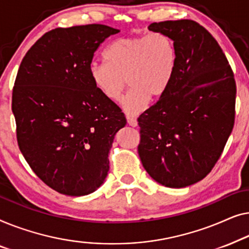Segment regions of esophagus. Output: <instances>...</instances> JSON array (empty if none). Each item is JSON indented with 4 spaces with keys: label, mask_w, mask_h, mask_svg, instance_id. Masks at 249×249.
<instances>
[{
    "label": "esophagus",
    "mask_w": 249,
    "mask_h": 249,
    "mask_svg": "<svg viewBox=\"0 0 249 249\" xmlns=\"http://www.w3.org/2000/svg\"><path fill=\"white\" fill-rule=\"evenodd\" d=\"M126 120H127V124L129 126H133V127L138 126V121H136V118L131 117V116H127V117H126Z\"/></svg>",
    "instance_id": "esophagus-1"
}]
</instances>
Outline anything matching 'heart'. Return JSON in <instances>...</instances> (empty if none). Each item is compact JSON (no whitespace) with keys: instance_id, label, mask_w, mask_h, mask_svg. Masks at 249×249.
<instances>
[{"instance_id":"heart-1","label":"heart","mask_w":249,"mask_h":249,"mask_svg":"<svg viewBox=\"0 0 249 249\" xmlns=\"http://www.w3.org/2000/svg\"><path fill=\"white\" fill-rule=\"evenodd\" d=\"M105 59L104 63L90 64L91 82L113 103L121 101L128 83L131 90L123 106L129 115L141 113L149 99L162 97L173 82L177 69L176 46L164 33L114 40L105 52Z\"/></svg>"}]
</instances>
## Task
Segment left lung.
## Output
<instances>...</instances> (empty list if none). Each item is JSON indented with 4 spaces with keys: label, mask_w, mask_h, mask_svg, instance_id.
Masks as SVG:
<instances>
[{
    "label": "left lung",
    "mask_w": 249,
    "mask_h": 249,
    "mask_svg": "<svg viewBox=\"0 0 249 249\" xmlns=\"http://www.w3.org/2000/svg\"><path fill=\"white\" fill-rule=\"evenodd\" d=\"M174 40L177 69L167 92L138 118L144 169L163 186L202 180L225 149L234 124L236 82L225 53L193 20L153 22Z\"/></svg>",
    "instance_id": "1"
}]
</instances>
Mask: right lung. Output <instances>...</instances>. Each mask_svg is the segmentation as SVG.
Returning a JSON list of instances; mask_svg holds the SVG:
<instances>
[{
    "mask_svg": "<svg viewBox=\"0 0 249 249\" xmlns=\"http://www.w3.org/2000/svg\"><path fill=\"white\" fill-rule=\"evenodd\" d=\"M117 33L97 23L56 28L30 47L18 70L12 111L19 149L61 194L88 195L104 183L115 134L126 125L121 108L89 75L94 52Z\"/></svg>",
    "mask_w": 249,
    "mask_h": 249,
    "instance_id": "1",
    "label": "right lung"
}]
</instances>
